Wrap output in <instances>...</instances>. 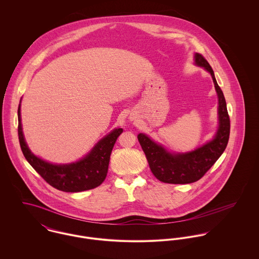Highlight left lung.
Listing matches in <instances>:
<instances>
[{"label": "left lung", "mask_w": 259, "mask_h": 259, "mask_svg": "<svg viewBox=\"0 0 259 259\" xmlns=\"http://www.w3.org/2000/svg\"><path fill=\"white\" fill-rule=\"evenodd\" d=\"M194 65L203 68L212 77L219 98V128L211 141L188 152H170L153 142L146 134L138 135L151 172L158 181L165 184L185 185L200 180L220 158L229 139L230 120L225 99L213 70L198 53L194 54Z\"/></svg>", "instance_id": "1"}]
</instances>
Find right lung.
<instances>
[{"mask_svg": "<svg viewBox=\"0 0 259 259\" xmlns=\"http://www.w3.org/2000/svg\"><path fill=\"white\" fill-rule=\"evenodd\" d=\"M18 120L19 141L24 156L49 185L62 191L78 192L95 188L104 183L109 169L111 150L116 139L122 133V128L112 130L79 160L58 164L39 158L28 147L22 127L21 102L18 109Z\"/></svg>", "mask_w": 259, "mask_h": 259, "instance_id": "1", "label": "right lung"}]
</instances>
